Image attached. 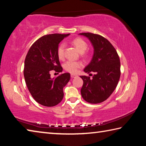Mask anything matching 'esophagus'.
Returning <instances> with one entry per match:
<instances>
[{
	"label": "esophagus",
	"instance_id": "esophagus-1",
	"mask_svg": "<svg viewBox=\"0 0 146 146\" xmlns=\"http://www.w3.org/2000/svg\"><path fill=\"white\" fill-rule=\"evenodd\" d=\"M76 76H77V75H75V74H71V78H75V77H76Z\"/></svg>",
	"mask_w": 146,
	"mask_h": 146
}]
</instances>
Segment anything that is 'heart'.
<instances>
[{"mask_svg":"<svg viewBox=\"0 0 146 146\" xmlns=\"http://www.w3.org/2000/svg\"><path fill=\"white\" fill-rule=\"evenodd\" d=\"M73 45L75 47L76 49L80 53H83L85 52L86 49L88 48V44L86 42L81 38H76L71 41ZM64 49H65V45L64 44H60L58 46L56 53L60 60H62L64 57ZM82 66V62L79 61H71L69 60L64 64V68L68 72L71 73H76L77 72L78 69Z\"/></svg>","mask_w":146,"mask_h":146,"instance_id":"b5f03b06","label":"heart"}]
</instances>
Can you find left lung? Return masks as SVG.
I'll return each instance as SVG.
<instances>
[{"label":"left lung","mask_w":146,"mask_h":146,"mask_svg":"<svg viewBox=\"0 0 146 146\" xmlns=\"http://www.w3.org/2000/svg\"><path fill=\"white\" fill-rule=\"evenodd\" d=\"M79 35L88 38L93 48L92 58L84 71L95 73L92 78L80 76L84 82L81 95L89 103H101L110 97L119 81V56L112 44L103 36L91 33Z\"/></svg>","instance_id":"1"}]
</instances>
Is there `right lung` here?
<instances>
[{
  "mask_svg": "<svg viewBox=\"0 0 146 146\" xmlns=\"http://www.w3.org/2000/svg\"><path fill=\"white\" fill-rule=\"evenodd\" d=\"M70 34H51L38 39L29 49L24 61V76L31 95L40 104L52 107L64 97L63 88L70 80V74L51 77V71L62 72L56 53L58 46Z\"/></svg>",
  "mask_w": 146,
  "mask_h": 146,
  "instance_id": "1",
  "label": "right lung"
}]
</instances>
